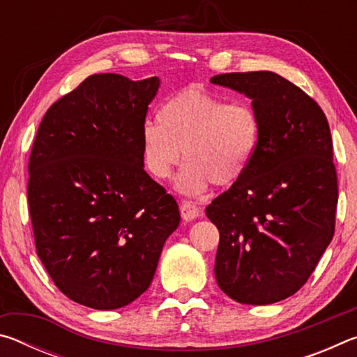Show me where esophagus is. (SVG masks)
I'll list each match as a JSON object with an SVG mask.
<instances>
[{"mask_svg": "<svg viewBox=\"0 0 357 357\" xmlns=\"http://www.w3.org/2000/svg\"><path fill=\"white\" fill-rule=\"evenodd\" d=\"M179 209H181V215H183V219L185 222H190L193 219H197V217L202 215V211L200 208L197 206V204H193L189 200H183L179 204Z\"/></svg>", "mask_w": 357, "mask_h": 357, "instance_id": "1", "label": "esophagus"}]
</instances>
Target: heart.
Returning <instances> with one entry per match:
<instances>
[{
    "mask_svg": "<svg viewBox=\"0 0 357 357\" xmlns=\"http://www.w3.org/2000/svg\"><path fill=\"white\" fill-rule=\"evenodd\" d=\"M142 129L143 160L155 179L178 178L184 193H202L214 183L236 184L249 172L261 144V119L247 102H228L202 88H185L159 108Z\"/></svg>",
    "mask_w": 357,
    "mask_h": 357,
    "instance_id": "heart-1",
    "label": "heart"
}]
</instances>
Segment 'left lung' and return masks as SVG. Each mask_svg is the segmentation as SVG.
<instances>
[{
	"label": "left lung",
	"mask_w": 357,
	"mask_h": 357,
	"mask_svg": "<svg viewBox=\"0 0 357 357\" xmlns=\"http://www.w3.org/2000/svg\"><path fill=\"white\" fill-rule=\"evenodd\" d=\"M211 82L245 94L261 119L249 172L206 208L220 234L215 280L241 304H274L309 280L334 236L329 124L310 96L274 72H231Z\"/></svg>",
	"instance_id": "obj_1"
}]
</instances>
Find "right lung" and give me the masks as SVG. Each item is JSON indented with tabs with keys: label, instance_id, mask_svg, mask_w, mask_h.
Segmentation results:
<instances>
[{
	"label": "right lung",
	"instance_id": "add662e5",
	"mask_svg": "<svg viewBox=\"0 0 357 357\" xmlns=\"http://www.w3.org/2000/svg\"><path fill=\"white\" fill-rule=\"evenodd\" d=\"M159 84L88 77L48 108L33 143L36 250L59 291L96 310L146 291L181 220L176 200L143 168L142 129Z\"/></svg>",
	"mask_w": 357,
	"mask_h": 357
}]
</instances>
